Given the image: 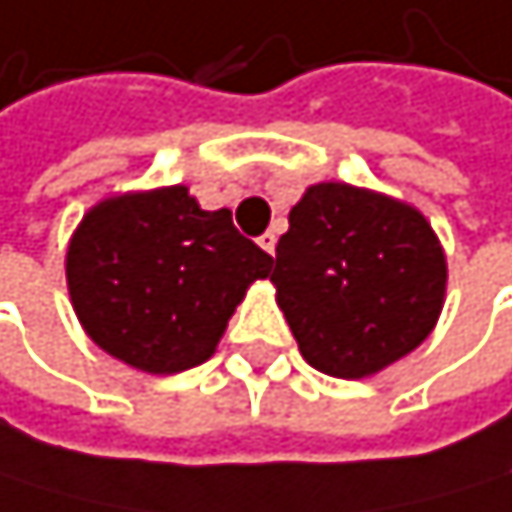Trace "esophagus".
<instances>
[{"mask_svg":"<svg viewBox=\"0 0 512 512\" xmlns=\"http://www.w3.org/2000/svg\"><path fill=\"white\" fill-rule=\"evenodd\" d=\"M259 247H262L265 253L275 256V247H278V234H275V231H265V234L259 237Z\"/></svg>","mask_w":512,"mask_h":512,"instance_id":"1","label":"esophagus"}]
</instances>
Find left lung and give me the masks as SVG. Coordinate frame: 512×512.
I'll return each mask as SVG.
<instances>
[{
    "mask_svg": "<svg viewBox=\"0 0 512 512\" xmlns=\"http://www.w3.org/2000/svg\"><path fill=\"white\" fill-rule=\"evenodd\" d=\"M271 284L302 358L327 377L364 380L436 330L448 259L417 206L318 182L290 210Z\"/></svg>",
    "mask_w": 512,
    "mask_h": 512,
    "instance_id": "obj_1",
    "label": "left lung"
}]
</instances>
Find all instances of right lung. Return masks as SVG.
<instances>
[{
	"mask_svg": "<svg viewBox=\"0 0 512 512\" xmlns=\"http://www.w3.org/2000/svg\"><path fill=\"white\" fill-rule=\"evenodd\" d=\"M271 256L234 228L231 210H200L185 185L98 200L64 256L70 306L86 337L145 374H182L213 358Z\"/></svg>",
	"mask_w": 512,
	"mask_h": 512,
	"instance_id": "right-lung-1",
	"label": "right lung"
}]
</instances>
